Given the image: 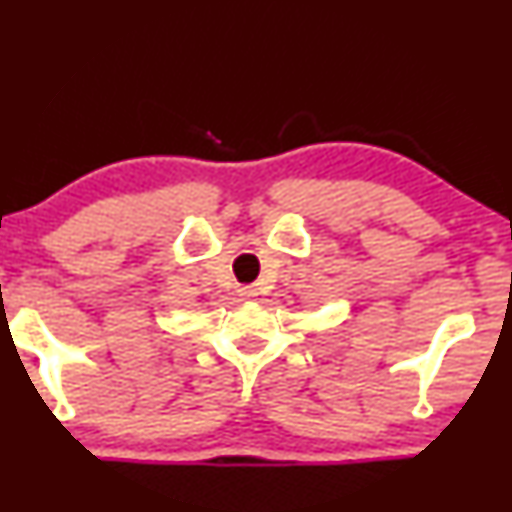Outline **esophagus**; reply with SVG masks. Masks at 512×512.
<instances>
[{
	"label": "esophagus",
	"instance_id": "1",
	"mask_svg": "<svg viewBox=\"0 0 512 512\" xmlns=\"http://www.w3.org/2000/svg\"><path fill=\"white\" fill-rule=\"evenodd\" d=\"M239 296L241 298H253V296H257V293H255V289H250V287H241Z\"/></svg>",
	"mask_w": 512,
	"mask_h": 512
}]
</instances>
